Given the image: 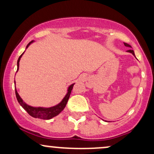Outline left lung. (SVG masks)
I'll return each instance as SVG.
<instances>
[{"instance_id":"8db88e82","label":"left lung","mask_w":154,"mask_h":154,"mask_svg":"<svg viewBox=\"0 0 154 154\" xmlns=\"http://www.w3.org/2000/svg\"><path fill=\"white\" fill-rule=\"evenodd\" d=\"M124 44H125V46H127V47H130V48H132V47L130 46V45H129V44H128V43H124ZM128 52H130V53H131V54H132V55H133V56H135V53H134L133 50H128Z\"/></svg>"}]
</instances>
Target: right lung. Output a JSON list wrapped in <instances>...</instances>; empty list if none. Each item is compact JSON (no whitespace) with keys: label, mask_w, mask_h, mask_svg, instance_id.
Wrapping results in <instances>:
<instances>
[{"label":"right lung","mask_w":154,"mask_h":154,"mask_svg":"<svg viewBox=\"0 0 154 154\" xmlns=\"http://www.w3.org/2000/svg\"><path fill=\"white\" fill-rule=\"evenodd\" d=\"M33 40H32L31 42H29L28 43V45H26V48H27L28 46H29L30 44L32 43ZM24 54V53H23ZM23 54L19 56L18 61H17V71L19 70V61H20L21 57L23 55ZM74 84L71 85L68 88V92H67L66 95H65L64 98H63V100H61V102L60 103L58 104V105L55 106L53 107H50V108H43V107H32L30 106L27 105L23 101V100L21 98V97L19 96L18 93H17V89L15 88V93H16V96H17V99L18 100V102L22 106L23 109L25 110L29 115L32 116V117L35 118H39V119H50L51 118L54 117V116H57L59 113H61V111L63 110L65 106H66L67 101H68L69 98L70 94H71V92L72 88H73Z\"/></svg>","instance_id":"add662e5"}]
</instances>
